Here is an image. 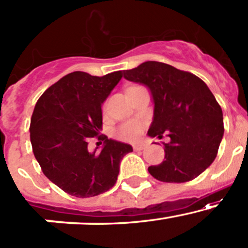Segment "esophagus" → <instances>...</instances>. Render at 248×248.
<instances>
[{
  "label": "esophagus",
  "mask_w": 248,
  "mask_h": 248,
  "mask_svg": "<svg viewBox=\"0 0 248 248\" xmlns=\"http://www.w3.org/2000/svg\"><path fill=\"white\" fill-rule=\"evenodd\" d=\"M145 147H146L145 143H134V145H133V149L139 152V151H142V149H145Z\"/></svg>",
  "instance_id": "1"
}]
</instances>
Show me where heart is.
I'll return each instance as SVG.
<instances>
[{"label": "heart", "mask_w": 248, "mask_h": 248, "mask_svg": "<svg viewBox=\"0 0 248 248\" xmlns=\"http://www.w3.org/2000/svg\"><path fill=\"white\" fill-rule=\"evenodd\" d=\"M143 129H145L143 122L139 121V120H130V121L121 124L115 129V137L122 141L134 142L141 137Z\"/></svg>", "instance_id": "heart-1"}]
</instances>
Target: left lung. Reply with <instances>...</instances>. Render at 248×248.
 I'll return each mask as SVG.
<instances>
[{
  "instance_id": "left-lung-1",
  "label": "left lung",
  "mask_w": 248,
  "mask_h": 248,
  "mask_svg": "<svg viewBox=\"0 0 248 248\" xmlns=\"http://www.w3.org/2000/svg\"><path fill=\"white\" fill-rule=\"evenodd\" d=\"M124 76L145 84L154 102V118L148 135L170 141L165 145V160L149 166L153 178L164 182H186L199 176L216 159L224 135L220 105L207 84L192 73L170 64L147 61Z\"/></svg>"
}]
</instances>
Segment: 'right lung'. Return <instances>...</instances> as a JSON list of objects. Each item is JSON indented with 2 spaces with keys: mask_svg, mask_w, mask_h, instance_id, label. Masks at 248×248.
Segmentation results:
<instances>
[{
  "mask_svg": "<svg viewBox=\"0 0 248 248\" xmlns=\"http://www.w3.org/2000/svg\"><path fill=\"white\" fill-rule=\"evenodd\" d=\"M122 72L93 76L73 72L45 92L31 120V142L43 174L76 198L107 192L118 180L122 157L133 152L128 143L100 134L103 101ZM96 136L104 148L92 154L88 141Z\"/></svg>",
  "mask_w": 248,
  "mask_h": 248,
  "instance_id": "add662e5",
  "label": "right lung"
}]
</instances>
